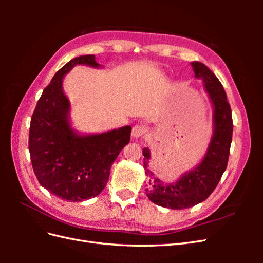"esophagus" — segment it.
<instances>
[{"label":"esophagus","mask_w":263,"mask_h":263,"mask_svg":"<svg viewBox=\"0 0 263 263\" xmlns=\"http://www.w3.org/2000/svg\"><path fill=\"white\" fill-rule=\"evenodd\" d=\"M147 127L145 125H135L133 127V130H132V136L133 138H139L141 137L142 135H145L147 133Z\"/></svg>","instance_id":"1"}]
</instances>
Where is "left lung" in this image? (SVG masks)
Instances as JSON below:
<instances>
[{"label": "left lung", "instance_id": "8db88e82", "mask_svg": "<svg viewBox=\"0 0 263 263\" xmlns=\"http://www.w3.org/2000/svg\"><path fill=\"white\" fill-rule=\"evenodd\" d=\"M192 68L196 79L203 80L205 91L213 105L214 130L209 148L202 161L194 169L186 171L172 183H163L148 169L150 151L142 149L146 176L149 177L147 196L151 202L170 210H184L205 201L226 170L230 144L233 139L232 109L224 87L212 71L202 62L193 61Z\"/></svg>", "mask_w": 263, "mask_h": 263}]
</instances>
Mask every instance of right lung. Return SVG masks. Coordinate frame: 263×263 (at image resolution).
<instances>
[{
    "mask_svg": "<svg viewBox=\"0 0 263 263\" xmlns=\"http://www.w3.org/2000/svg\"><path fill=\"white\" fill-rule=\"evenodd\" d=\"M77 65L100 68L93 54L80 55L53 76L30 119L29 154L41 185L62 200L79 202L99 195L109 170L130 140V126L80 135L71 127L70 102L63 93L65 76Z\"/></svg>",
    "mask_w": 263,
    "mask_h": 263,
    "instance_id": "obj_1",
    "label": "right lung"
}]
</instances>
